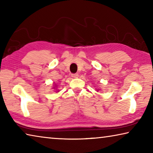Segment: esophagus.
<instances>
[{
	"mask_svg": "<svg viewBox=\"0 0 153 153\" xmlns=\"http://www.w3.org/2000/svg\"><path fill=\"white\" fill-rule=\"evenodd\" d=\"M79 76V74H71V77H74V78H77V77H78Z\"/></svg>",
	"mask_w": 153,
	"mask_h": 153,
	"instance_id": "obj_1",
	"label": "esophagus"
}]
</instances>
